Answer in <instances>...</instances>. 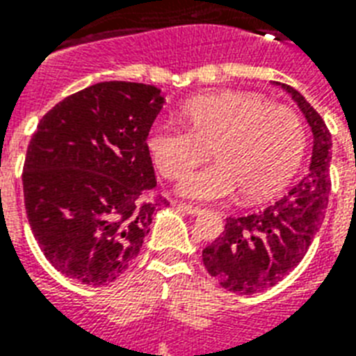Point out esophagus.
<instances>
[{"label": "esophagus", "instance_id": "34e87169", "mask_svg": "<svg viewBox=\"0 0 356 356\" xmlns=\"http://www.w3.org/2000/svg\"><path fill=\"white\" fill-rule=\"evenodd\" d=\"M179 209L186 212V214H190V216L203 214V209H200V207H194V205H186V203H179Z\"/></svg>", "mask_w": 356, "mask_h": 356}]
</instances>
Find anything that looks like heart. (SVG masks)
Listing matches in <instances>:
<instances>
[{"label": "heart", "mask_w": 356, "mask_h": 356, "mask_svg": "<svg viewBox=\"0 0 356 356\" xmlns=\"http://www.w3.org/2000/svg\"><path fill=\"white\" fill-rule=\"evenodd\" d=\"M188 127L172 120L153 123L147 151L166 179H181L209 155L212 166L184 179L181 194L216 201L238 188L262 200L286 183L305 149L303 122L292 108L270 105L248 92H222L190 99L183 107Z\"/></svg>", "instance_id": "heart-1"}]
</instances>
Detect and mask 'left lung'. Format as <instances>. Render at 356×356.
I'll use <instances>...</instances> for the list:
<instances>
[{"mask_svg": "<svg viewBox=\"0 0 356 356\" xmlns=\"http://www.w3.org/2000/svg\"><path fill=\"white\" fill-rule=\"evenodd\" d=\"M279 85L298 103L314 136L305 177L264 211L227 218L225 231L203 249V264L225 290L262 292L303 260L325 218L331 192V133L296 88Z\"/></svg>", "mask_w": 356, "mask_h": 356, "instance_id": "8db88e82", "label": "left lung"}]
</instances>
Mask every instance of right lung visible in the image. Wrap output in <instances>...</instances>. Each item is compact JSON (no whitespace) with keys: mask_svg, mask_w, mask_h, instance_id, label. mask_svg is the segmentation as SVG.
Returning <instances> with one entry per match:
<instances>
[{"mask_svg":"<svg viewBox=\"0 0 356 356\" xmlns=\"http://www.w3.org/2000/svg\"><path fill=\"white\" fill-rule=\"evenodd\" d=\"M161 88L105 81L40 120L24 164L25 212L49 264L88 286L116 281L138 257L156 195L147 133Z\"/></svg>","mask_w":356,"mask_h":356,"instance_id":"obj_1","label":"right lung"}]
</instances>
